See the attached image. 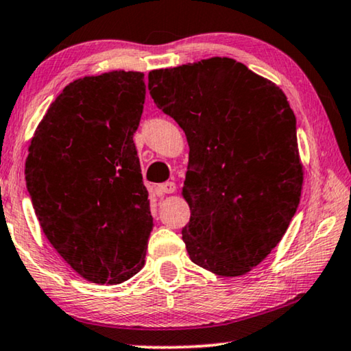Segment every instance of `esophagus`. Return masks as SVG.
Instances as JSON below:
<instances>
[{
  "mask_svg": "<svg viewBox=\"0 0 351 351\" xmlns=\"http://www.w3.org/2000/svg\"><path fill=\"white\" fill-rule=\"evenodd\" d=\"M155 191H157L158 196H163V194H171V193L176 191V183L174 182L161 183V185L155 188Z\"/></svg>",
  "mask_w": 351,
  "mask_h": 351,
  "instance_id": "obj_1",
  "label": "esophagus"
}]
</instances>
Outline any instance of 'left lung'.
Wrapping results in <instances>:
<instances>
[{
  "label": "left lung",
  "instance_id": "left-lung-1",
  "mask_svg": "<svg viewBox=\"0 0 351 351\" xmlns=\"http://www.w3.org/2000/svg\"><path fill=\"white\" fill-rule=\"evenodd\" d=\"M150 95L186 134L182 230L196 265L243 276L287 230L303 190L296 119L279 86L232 58L149 72Z\"/></svg>",
  "mask_w": 351,
  "mask_h": 351
}]
</instances>
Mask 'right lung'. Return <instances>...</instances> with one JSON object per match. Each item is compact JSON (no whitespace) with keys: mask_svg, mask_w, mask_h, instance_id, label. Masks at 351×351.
Listing matches in <instances>:
<instances>
[{"mask_svg":"<svg viewBox=\"0 0 351 351\" xmlns=\"http://www.w3.org/2000/svg\"><path fill=\"white\" fill-rule=\"evenodd\" d=\"M144 99L141 72L75 80L28 147L25 179L40 228L95 284H121L144 267L154 219L133 143Z\"/></svg>","mask_w":351,"mask_h":351,"instance_id":"1","label":"right lung"}]
</instances>
